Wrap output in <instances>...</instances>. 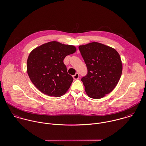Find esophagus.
<instances>
[{"label":"esophagus","instance_id":"34e87169","mask_svg":"<svg viewBox=\"0 0 146 146\" xmlns=\"http://www.w3.org/2000/svg\"><path fill=\"white\" fill-rule=\"evenodd\" d=\"M79 76H80L79 73H76L74 75H73V78H74V80H77V79H78V78H79Z\"/></svg>","mask_w":146,"mask_h":146}]
</instances>
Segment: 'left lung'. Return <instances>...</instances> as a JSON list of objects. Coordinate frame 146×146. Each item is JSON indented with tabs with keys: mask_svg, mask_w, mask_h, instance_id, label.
I'll return each mask as SVG.
<instances>
[{
	"mask_svg": "<svg viewBox=\"0 0 146 146\" xmlns=\"http://www.w3.org/2000/svg\"><path fill=\"white\" fill-rule=\"evenodd\" d=\"M88 73L81 78L88 96L99 99L111 92L122 73L121 57L117 51L104 44L93 42L78 47Z\"/></svg>",
	"mask_w": 146,
	"mask_h": 146,
	"instance_id": "left-lung-1",
	"label": "left lung"
}]
</instances>
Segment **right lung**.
<instances>
[{
	"label": "right lung",
	"instance_id": "1",
	"mask_svg": "<svg viewBox=\"0 0 146 146\" xmlns=\"http://www.w3.org/2000/svg\"><path fill=\"white\" fill-rule=\"evenodd\" d=\"M76 50L73 45L51 41L30 53L27 62V73L37 89L55 97H60L68 91L73 78L68 73L64 59Z\"/></svg>",
	"mask_w": 146,
	"mask_h": 146
}]
</instances>
